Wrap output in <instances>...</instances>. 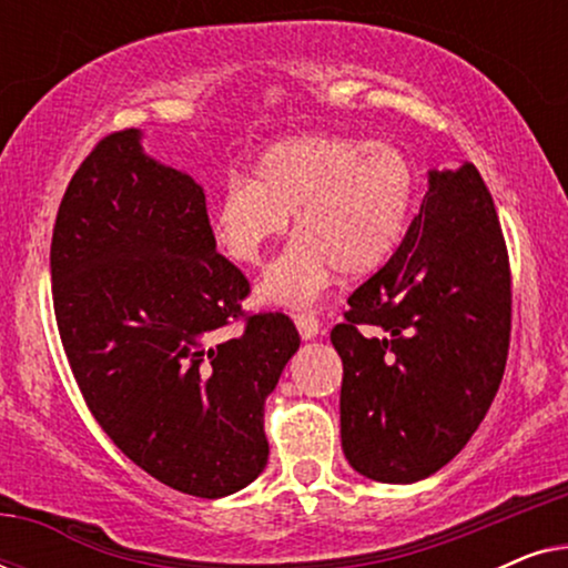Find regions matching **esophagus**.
<instances>
[{
	"mask_svg": "<svg viewBox=\"0 0 568 568\" xmlns=\"http://www.w3.org/2000/svg\"><path fill=\"white\" fill-rule=\"evenodd\" d=\"M294 323H297L300 336L305 341L315 338L317 333H321V321H317V315H313V313H297L294 315Z\"/></svg>",
	"mask_w": 568,
	"mask_h": 568,
	"instance_id": "34e87169",
	"label": "esophagus"
}]
</instances>
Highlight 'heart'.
Listing matches in <instances>:
<instances>
[{
	"label": "heart",
	"mask_w": 568,
	"mask_h": 568,
	"mask_svg": "<svg viewBox=\"0 0 568 568\" xmlns=\"http://www.w3.org/2000/svg\"><path fill=\"white\" fill-rule=\"evenodd\" d=\"M416 196L410 160L390 142L313 134L268 146L251 181L232 178L214 201L212 232L224 255L258 263L294 214L297 240L266 271L261 297L307 305L333 271H377L406 235Z\"/></svg>",
	"instance_id": "b5f03b06"
}]
</instances>
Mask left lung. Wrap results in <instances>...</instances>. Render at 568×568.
I'll return each mask as SVG.
<instances>
[{
    "instance_id": "obj_1",
    "label": "left lung",
    "mask_w": 568,
    "mask_h": 568,
    "mask_svg": "<svg viewBox=\"0 0 568 568\" xmlns=\"http://www.w3.org/2000/svg\"><path fill=\"white\" fill-rule=\"evenodd\" d=\"M509 331V255L491 193L470 162L432 170L398 251L331 331L352 468L414 484L453 460L499 390Z\"/></svg>"
}]
</instances>
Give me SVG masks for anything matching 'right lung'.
Masks as SVG:
<instances>
[{"label":"right lung","instance_id":"add662e5","mask_svg":"<svg viewBox=\"0 0 568 568\" xmlns=\"http://www.w3.org/2000/svg\"><path fill=\"white\" fill-rule=\"evenodd\" d=\"M51 284L82 398L129 460L201 499L261 476L263 403L300 333L284 313H243L251 284L216 253L204 189L144 154L142 131L108 134L77 168Z\"/></svg>","mask_w":568,"mask_h":568}]
</instances>
